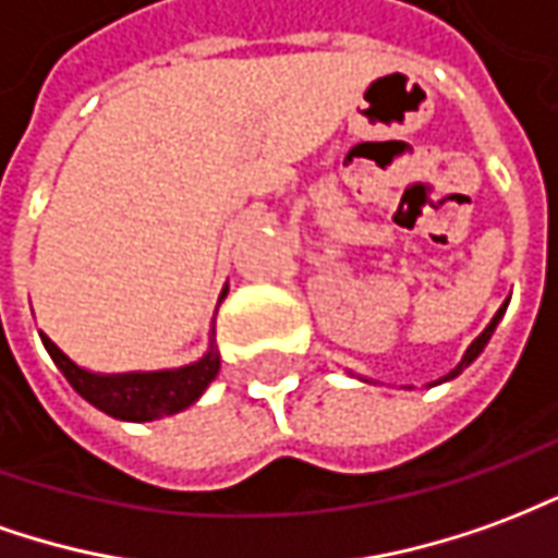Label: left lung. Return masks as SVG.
I'll use <instances>...</instances> for the list:
<instances>
[{"instance_id": "8db88e82", "label": "left lung", "mask_w": 558, "mask_h": 558, "mask_svg": "<svg viewBox=\"0 0 558 558\" xmlns=\"http://www.w3.org/2000/svg\"><path fill=\"white\" fill-rule=\"evenodd\" d=\"M505 310H508V300H505V303H501L499 306V312H496V315H493V322L487 324V327H484V330H481V336H477L475 342H472V345H469V349H465V354H462V361L457 363V366H453V369H450L448 375H445V378H438V381H450V378H457V375L462 373V369H465V366H469V363L475 361L477 354H481V351H484V345H487L489 342V336L496 333V327H499V322L501 318H505ZM363 381V378H361ZM436 381V385H438Z\"/></svg>"}]
</instances>
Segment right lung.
Here are the masks:
<instances>
[{"label": "right lung", "mask_w": 558, "mask_h": 558, "mask_svg": "<svg viewBox=\"0 0 558 558\" xmlns=\"http://www.w3.org/2000/svg\"><path fill=\"white\" fill-rule=\"evenodd\" d=\"M228 294V286L219 294V303ZM50 361L57 363L59 373L69 378V385L81 393L89 405L98 412L110 414L117 421H132V424H146L159 421L168 414H177L195 405L204 397L209 381L219 375V349H216V318L209 327V345L195 363L173 366V369H134V373H93L81 363H74L59 349L47 333H41Z\"/></svg>", "instance_id": "obj_1"}]
</instances>
